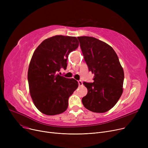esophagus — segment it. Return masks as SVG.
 <instances>
[{"label": "esophagus", "instance_id": "34e87169", "mask_svg": "<svg viewBox=\"0 0 148 148\" xmlns=\"http://www.w3.org/2000/svg\"><path fill=\"white\" fill-rule=\"evenodd\" d=\"M78 83H79V86H83V83H82V82L81 80H79V81H78Z\"/></svg>", "mask_w": 148, "mask_h": 148}]
</instances>
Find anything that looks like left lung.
<instances>
[{
  "label": "left lung",
  "mask_w": 148,
  "mask_h": 148,
  "mask_svg": "<svg viewBox=\"0 0 148 148\" xmlns=\"http://www.w3.org/2000/svg\"><path fill=\"white\" fill-rule=\"evenodd\" d=\"M80 48L94 82H84L88 94L82 101L84 107L95 113H104L117 103L123 92V69L111 46L90 36H79Z\"/></svg>",
  "instance_id": "8db88e82"
}]
</instances>
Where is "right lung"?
<instances>
[{"mask_svg": "<svg viewBox=\"0 0 148 148\" xmlns=\"http://www.w3.org/2000/svg\"><path fill=\"white\" fill-rule=\"evenodd\" d=\"M79 45L75 36L56 35L43 41L35 50L27 79L31 98L41 113L56 115L67 109L69 97L79 84L56 73L61 68L66 69L69 54Z\"/></svg>", "mask_w": 148, "mask_h": 148, "instance_id": "right-lung-1", "label": "right lung"}]
</instances>
